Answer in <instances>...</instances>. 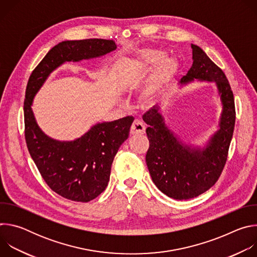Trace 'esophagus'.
<instances>
[{
	"label": "esophagus",
	"instance_id": "34e87169",
	"mask_svg": "<svg viewBox=\"0 0 257 257\" xmlns=\"http://www.w3.org/2000/svg\"><path fill=\"white\" fill-rule=\"evenodd\" d=\"M144 131H145L144 123L138 119H135L130 129L131 134H142L144 133Z\"/></svg>",
	"mask_w": 257,
	"mask_h": 257
}]
</instances>
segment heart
I'll list each match as a JSON object with an SVG mask.
<instances>
[{"label":"heart","mask_w":257,"mask_h":257,"mask_svg":"<svg viewBox=\"0 0 257 257\" xmlns=\"http://www.w3.org/2000/svg\"><path fill=\"white\" fill-rule=\"evenodd\" d=\"M165 54L164 52L162 51H159V50H156V51H153L148 57L145 58L144 60V64L145 65H157L158 63L161 62V60L164 58ZM164 64L166 66H169L172 64V60H166L164 62Z\"/></svg>","instance_id":"b5f03b06"}]
</instances>
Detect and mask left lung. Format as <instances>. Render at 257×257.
I'll return each mask as SVG.
<instances>
[{"label": "left lung", "mask_w": 257, "mask_h": 257, "mask_svg": "<svg viewBox=\"0 0 257 257\" xmlns=\"http://www.w3.org/2000/svg\"><path fill=\"white\" fill-rule=\"evenodd\" d=\"M191 48L193 64L180 83L187 84L194 79L215 81L223 103L219 130L203 151L194 150L183 145L168 129L158 105L142 116L149 125L150 148L145 161L152 179L163 193L178 200L194 198L215 184L228 159L236 119L234 95L225 73L198 46Z\"/></svg>", "instance_id": "obj_1"}]
</instances>
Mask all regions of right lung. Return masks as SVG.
<instances>
[{
	"label": "right lung",
	"mask_w": 257,
	"mask_h": 257,
	"mask_svg": "<svg viewBox=\"0 0 257 257\" xmlns=\"http://www.w3.org/2000/svg\"><path fill=\"white\" fill-rule=\"evenodd\" d=\"M116 48L114 41L103 39L62 42L35 67L27 82L24 135L28 152L48 186L73 201L88 202L105 189L114 158L129 136L134 117L96 124L74 141H57L39 128L30 105L51 72L64 62L103 56Z\"/></svg>",
	"instance_id": "1"
}]
</instances>
